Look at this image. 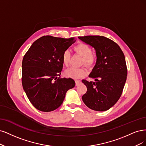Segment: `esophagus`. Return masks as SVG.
<instances>
[{
	"mask_svg": "<svg viewBox=\"0 0 146 146\" xmlns=\"http://www.w3.org/2000/svg\"><path fill=\"white\" fill-rule=\"evenodd\" d=\"M75 82H76V86H78L80 84H81V81H79V80H76L75 81Z\"/></svg>",
	"mask_w": 146,
	"mask_h": 146,
	"instance_id": "obj_1",
	"label": "esophagus"
}]
</instances>
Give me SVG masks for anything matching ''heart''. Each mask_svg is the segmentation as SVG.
Returning <instances> with one entry per match:
<instances>
[{"label": "heart", "instance_id": "b5f03b06", "mask_svg": "<svg viewBox=\"0 0 146 146\" xmlns=\"http://www.w3.org/2000/svg\"><path fill=\"white\" fill-rule=\"evenodd\" d=\"M74 50L77 53L81 55L83 58L84 64L87 65H92L95 62V56L92 53V48L87 44L80 43L74 46ZM62 61L64 65H67L70 62V52L69 51L65 50L62 56ZM85 70L81 68L72 67L65 70V74L67 77L73 79L81 78L86 74Z\"/></svg>", "mask_w": 146, "mask_h": 146}]
</instances>
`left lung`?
I'll list each match as a JSON object with an SVG mask.
<instances>
[{
  "label": "left lung",
  "mask_w": 146,
  "mask_h": 146,
  "mask_svg": "<svg viewBox=\"0 0 146 146\" xmlns=\"http://www.w3.org/2000/svg\"><path fill=\"white\" fill-rule=\"evenodd\" d=\"M78 38L95 49L96 62L89 77L95 82L82 80L87 88L82 101L90 109L109 110L118 101L127 75L125 56L115 42L104 36H87Z\"/></svg>",
  "instance_id": "8db88e82"
}]
</instances>
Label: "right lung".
Here are the masks:
<instances>
[{"label":"right lung","mask_w":146,"mask_h":146,"mask_svg":"<svg viewBox=\"0 0 146 146\" xmlns=\"http://www.w3.org/2000/svg\"><path fill=\"white\" fill-rule=\"evenodd\" d=\"M74 42V37L42 36L33 42L23 57V88L37 110L48 112L58 109L67 92L75 86L73 79L58 78L63 67V52Z\"/></svg>","instance_id":"add662e5"}]
</instances>
